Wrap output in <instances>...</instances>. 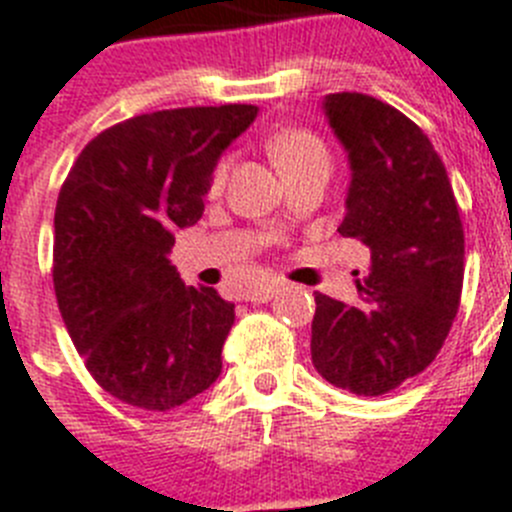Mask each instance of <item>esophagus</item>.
I'll return each mask as SVG.
<instances>
[{
    "label": "esophagus",
    "instance_id": "34e87169",
    "mask_svg": "<svg viewBox=\"0 0 512 512\" xmlns=\"http://www.w3.org/2000/svg\"><path fill=\"white\" fill-rule=\"evenodd\" d=\"M278 289H281L278 283H263V286H257V289L249 291L247 302H255V304L270 302V299H273V296L278 294Z\"/></svg>",
    "mask_w": 512,
    "mask_h": 512
}]
</instances>
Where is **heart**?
I'll list each match as a JSON object with an SVG mask.
<instances>
[{
  "label": "heart",
  "instance_id": "obj_1",
  "mask_svg": "<svg viewBox=\"0 0 512 512\" xmlns=\"http://www.w3.org/2000/svg\"><path fill=\"white\" fill-rule=\"evenodd\" d=\"M268 150L273 163L278 166L283 176L294 174L299 169H307L312 163H328V150L320 143V137L304 130H283L268 140ZM226 169L229 163L221 161L213 171V190H221L226 182Z\"/></svg>",
  "mask_w": 512,
  "mask_h": 512
}]
</instances>
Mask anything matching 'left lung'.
<instances>
[{"label": "left lung", "mask_w": 512, "mask_h": 512, "mask_svg": "<svg viewBox=\"0 0 512 512\" xmlns=\"http://www.w3.org/2000/svg\"><path fill=\"white\" fill-rule=\"evenodd\" d=\"M322 111L351 169L338 234L369 249V273L354 307L315 296L312 364L336 388L382 395L424 372L448 338L463 223L448 171L406 114L364 93H330Z\"/></svg>", "instance_id": "8db88e82"}]
</instances>
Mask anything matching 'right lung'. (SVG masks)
I'll return each instance as SVG.
<instances>
[{"instance_id":"add662e5","label":"right lung","mask_w":512,"mask_h":512,"mask_svg":"<svg viewBox=\"0 0 512 512\" xmlns=\"http://www.w3.org/2000/svg\"><path fill=\"white\" fill-rule=\"evenodd\" d=\"M257 106L140 114L93 137L54 213V291L75 349L106 393L169 411L221 375L234 304L184 286L169 252L203 218L223 150Z\"/></svg>"}]
</instances>
